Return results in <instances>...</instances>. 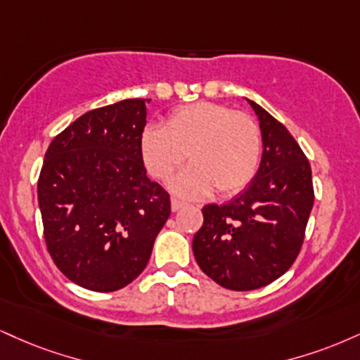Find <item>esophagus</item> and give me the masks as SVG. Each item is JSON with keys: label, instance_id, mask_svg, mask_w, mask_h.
Listing matches in <instances>:
<instances>
[{"label": "esophagus", "instance_id": "1", "mask_svg": "<svg viewBox=\"0 0 360 360\" xmlns=\"http://www.w3.org/2000/svg\"><path fill=\"white\" fill-rule=\"evenodd\" d=\"M184 206H186V202H184V201H181V199L172 198V201H171V207H172V211H179L181 207H184Z\"/></svg>", "mask_w": 360, "mask_h": 360}]
</instances>
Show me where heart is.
Masks as SVG:
<instances>
[{
    "label": "heart",
    "instance_id": "obj_1",
    "mask_svg": "<svg viewBox=\"0 0 360 360\" xmlns=\"http://www.w3.org/2000/svg\"><path fill=\"white\" fill-rule=\"evenodd\" d=\"M139 147L147 172L161 181L189 155L193 164L172 179L171 189L184 198H202L214 188L223 196L245 189L258 171L263 142L250 114L196 102L172 110L164 127H146Z\"/></svg>",
    "mask_w": 360,
    "mask_h": 360
}]
</instances>
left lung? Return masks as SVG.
<instances>
[{"instance_id":"8db88e82","label":"left lung","mask_w":360,"mask_h":360,"mask_svg":"<svg viewBox=\"0 0 360 360\" xmlns=\"http://www.w3.org/2000/svg\"><path fill=\"white\" fill-rule=\"evenodd\" d=\"M259 119L263 155L248 188L226 205L202 207L193 251L199 268L224 288L245 292L293 265L314 206L310 162L283 124L248 101Z\"/></svg>"}]
</instances>
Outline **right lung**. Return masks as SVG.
Listing matches in <instances>:
<instances>
[{
  "instance_id": "add662e5",
  "label": "right lung",
  "mask_w": 360,
  "mask_h": 360,
  "mask_svg": "<svg viewBox=\"0 0 360 360\" xmlns=\"http://www.w3.org/2000/svg\"><path fill=\"white\" fill-rule=\"evenodd\" d=\"M149 98L86 112L49 146L38 177L46 250L58 270L94 292H115L149 262L171 198L141 158Z\"/></svg>"
}]
</instances>
